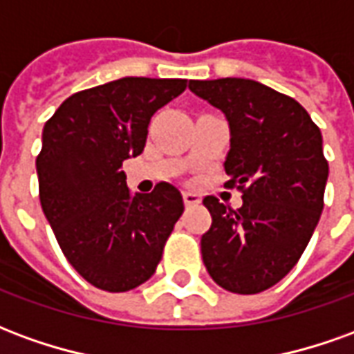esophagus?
<instances>
[{
  "instance_id": "obj_1",
  "label": "esophagus",
  "mask_w": 354,
  "mask_h": 354,
  "mask_svg": "<svg viewBox=\"0 0 354 354\" xmlns=\"http://www.w3.org/2000/svg\"><path fill=\"white\" fill-rule=\"evenodd\" d=\"M184 203H185V207H195V205H199L201 203V195L199 193H195V192H184Z\"/></svg>"
}]
</instances>
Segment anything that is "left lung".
Instances as JSON below:
<instances>
[{
    "label": "left lung",
    "instance_id": "8db88e82",
    "mask_svg": "<svg viewBox=\"0 0 354 354\" xmlns=\"http://www.w3.org/2000/svg\"><path fill=\"white\" fill-rule=\"evenodd\" d=\"M189 91L227 119L225 187L243 192L237 210L214 195L203 199L212 216L203 261L222 288L258 294L292 271L319 223L328 180L322 134L299 102L258 81L193 80Z\"/></svg>",
    "mask_w": 354,
    "mask_h": 354
}]
</instances>
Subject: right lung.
<instances>
[{
    "instance_id": "add662e5",
    "label": "right lung",
    "mask_w": 354,
    "mask_h": 354,
    "mask_svg": "<svg viewBox=\"0 0 354 354\" xmlns=\"http://www.w3.org/2000/svg\"><path fill=\"white\" fill-rule=\"evenodd\" d=\"M185 80L123 77L66 98L43 127L39 199L66 260L93 286L129 292L146 282L184 212L167 182L131 195L123 161L144 151L159 108Z\"/></svg>"
}]
</instances>
